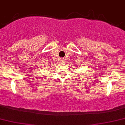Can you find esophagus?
<instances>
[{
	"mask_svg": "<svg viewBox=\"0 0 125 125\" xmlns=\"http://www.w3.org/2000/svg\"><path fill=\"white\" fill-rule=\"evenodd\" d=\"M60 61H61L62 62H65L64 59V58H61V59H60Z\"/></svg>",
	"mask_w": 125,
	"mask_h": 125,
	"instance_id": "obj_1",
	"label": "esophagus"
}]
</instances>
